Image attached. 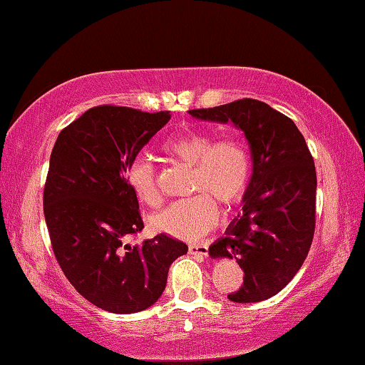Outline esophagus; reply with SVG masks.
<instances>
[{"instance_id":"34e87169","label":"esophagus","mask_w":365,"mask_h":365,"mask_svg":"<svg viewBox=\"0 0 365 365\" xmlns=\"http://www.w3.org/2000/svg\"><path fill=\"white\" fill-rule=\"evenodd\" d=\"M188 252L193 255H201V257H206V255H208V246H206V244H190Z\"/></svg>"}]
</instances>
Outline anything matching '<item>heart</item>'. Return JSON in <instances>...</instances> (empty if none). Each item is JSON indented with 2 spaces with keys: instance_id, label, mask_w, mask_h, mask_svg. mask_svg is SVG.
Returning a JSON list of instances; mask_svg holds the SVG:
<instances>
[{
  "instance_id": "1",
  "label": "heart",
  "mask_w": 365,
  "mask_h": 365,
  "mask_svg": "<svg viewBox=\"0 0 365 365\" xmlns=\"http://www.w3.org/2000/svg\"><path fill=\"white\" fill-rule=\"evenodd\" d=\"M164 152L182 164L192 167L188 192L193 197L178 200L152 216L157 231L182 239L197 241L217 222V206L225 208L239 203L251 182V154L237 135H215L205 130H187L165 140ZM130 188L145 205L160 201L157 170L145 157H135L126 170Z\"/></svg>"
}]
</instances>
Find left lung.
I'll use <instances>...</instances> for the list:
<instances>
[{
    "instance_id": "1",
    "label": "left lung",
    "mask_w": 365,
    "mask_h": 365,
    "mask_svg": "<svg viewBox=\"0 0 365 365\" xmlns=\"http://www.w3.org/2000/svg\"><path fill=\"white\" fill-rule=\"evenodd\" d=\"M205 121L232 123L246 135L252 177L242 213L210 246L211 257L236 259L244 282L227 298L267 300L304 262L317 221V170L304 138L290 118L267 103L242 98L215 108L190 110Z\"/></svg>"
}]
</instances>
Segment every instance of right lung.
<instances>
[{
	"label": "right lung",
	"mask_w": 365,
	"mask_h": 365,
	"mask_svg": "<svg viewBox=\"0 0 365 365\" xmlns=\"http://www.w3.org/2000/svg\"><path fill=\"white\" fill-rule=\"evenodd\" d=\"M170 119V111L90 108L58 134L43 187L52 249L81 297L111 313L143 312L159 300L170 264L188 246L165 235L140 244L139 201L128 165Z\"/></svg>",
	"instance_id": "right-lung-1"
}]
</instances>
